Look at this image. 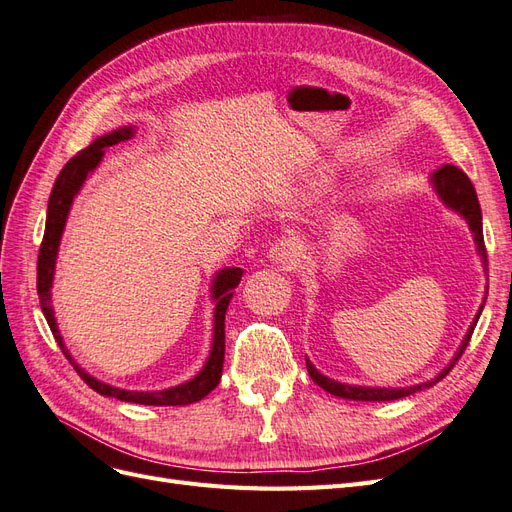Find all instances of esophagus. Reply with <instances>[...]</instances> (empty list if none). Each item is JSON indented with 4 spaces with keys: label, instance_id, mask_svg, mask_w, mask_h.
Returning a JSON list of instances; mask_svg holds the SVG:
<instances>
[{
    "label": "esophagus",
    "instance_id": "34e87169",
    "mask_svg": "<svg viewBox=\"0 0 512 512\" xmlns=\"http://www.w3.org/2000/svg\"><path fill=\"white\" fill-rule=\"evenodd\" d=\"M269 258L284 271H294L303 262V245L297 237H282L273 243Z\"/></svg>",
    "mask_w": 512,
    "mask_h": 512
}]
</instances>
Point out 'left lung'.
<instances>
[{
    "label": "left lung",
    "mask_w": 512,
    "mask_h": 512,
    "mask_svg": "<svg viewBox=\"0 0 512 512\" xmlns=\"http://www.w3.org/2000/svg\"><path fill=\"white\" fill-rule=\"evenodd\" d=\"M433 188H436V192L440 194V198L444 200L448 207L455 209L457 213H461L463 218L468 220L470 230L474 232V241L478 245V254H480V258H483V265L487 267V250H485V239H483V215H480V205H478L476 190H474L470 177L463 173L461 168H457L453 164H444L442 168L436 170V173H433ZM487 290H489V286H487ZM483 307H485V301H483V305H480L478 314H476V318L472 322V327H470L466 339H463V344H461L457 356L453 359V363L448 365L436 380H429L425 384H416V386H406V389H371V386H350V384L335 382V380H331L327 376H322L320 371L309 361H307V371H309V376H312V380L318 386H322L324 391H329L331 395L344 397V399H354V401H393V399L408 397V395H412L416 391H423L425 386H433L436 382H440L448 374V371L453 369V365L461 359L463 350H466L468 344H470V337L474 333V327H476V322L480 318V312H483Z\"/></svg>",
    "instance_id": "obj_1"
}]
</instances>
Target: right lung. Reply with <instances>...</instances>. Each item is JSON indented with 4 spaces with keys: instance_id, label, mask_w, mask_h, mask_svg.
<instances>
[{
    "instance_id": "obj_1",
    "label": "right lung",
    "mask_w": 512,
    "mask_h": 512,
    "mask_svg": "<svg viewBox=\"0 0 512 512\" xmlns=\"http://www.w3.org/2000/svg\"><path fill=\"white\" fill-rule=\"evenodd\" d=\"M132 138V128H121L115 130L106 136L96 138L89 147L81 149L76 156L61 168V173L53 185V192L49 198V211H46V226H44V237L40 243V252H38V297H40V307L42 314L49 322V327L53 331L55 342L59 344L61 352L66 354V359L74 365L76 374H79L89 389H94L96 393L104 397H117L121 401H130V404H143V406H188L194 404V401H200L205 395H209L215 386H218L222 378V367H224V316L226 309L232 297V290H235L241 282L243 271L232 267V269H222L213 280V299H215V327H213V346L209 361L203 367V371L190 382L173 386V389L166 391H156V393H136V391H123L115 389L111 384H104L96 378H91L89 374L74 363L70 356L68 348L64 346V339L59 335L55 314L51 307V286H53V275H55V260H57V250H59V241H61V232H64L68 211L72 207V200L76 192L81 190V185L85 183L87 175L94 170L106 147H113L121 141H128Z\"/></svg>"
}]
</instances>
